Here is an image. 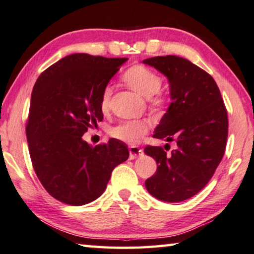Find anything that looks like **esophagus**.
Returning a JSON list of instances; mask_svg holds the SVG:
<instances>
[{"label": "esophagus", "instance_id": "1", "mask_svg": "<svg viewBox=\"0 0 254 254\" xmlns=\"http://www.w3.org/2000/svg\"><path fill=\"white\" fill-rule=\"evenodd\" d=\"M128 151H130V159H131V160L137 158L143 153V150H141L140 148H137V147H130Z\"/></svg>", "mask_w": 254, "mask_h": 254}]
</instances>
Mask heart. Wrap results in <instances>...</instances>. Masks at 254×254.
I'll return each instance as SVG.
<instances>
[{
	"instance_id": "b5f03b06",
	"label": "heart",
	"mask_w": 254,
	"mask_h": 254,
	"mask_svg": "<svg viewBox=\"0 0 254 254\" xmlns=\"http://www.w3.org/2000/svg\"><path fill=\"white\" fill-rule=\"evenodd\" d=\"M122 79L128 87L144 97H151L154 106H161L165 103V95L159 91L161 86V78L156 72L142 65H135L124 72ZM112 88L106 86L101 96V109L106 112L110 107ZM150 128L148 121H126L118 124L111 130V135L122 142L134 144L141 137L147 134Z\"/></svg>"
}]
</instances>
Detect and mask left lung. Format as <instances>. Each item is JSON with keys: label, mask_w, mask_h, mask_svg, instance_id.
<instances>
[{"label": "left lung", "mask_w": 254, "mask_h": 254, "mask_svg": "<svg viewBox=\"0 0 254 254\" xmlns=\"http://www.w3.org/2000/svg\"><path fill=\"white\" fill-rule=\"evenodd\" d=\"M143 64L165 75L170 87L171 103L153 137L177 144L170 154L145 147L158 165L145 188L158 199L178 203L200 191L220 165L229 130L226 107L213 77L189 60L169 55Z\"/></svg>", "instance_id": "1"}]
</instances>
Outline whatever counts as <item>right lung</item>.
Masks as SVG:
<instances>
[{"label": "right lung", "instance_id": "1", "mask_svg": "<svg viewBox=\"0 0 254 254\" xmlns=\"http://www.w3.org/2000/svg\"><path fill=\"white\" fill-rule=\"evenodd\" d=\"M127 60L72 54L41 72L33 86L25 127L30 157L42 186L59 201L95 200L128 158L121 141L92 147L83 139L103 120V89Z\"/></svg>", "mask_w": 254, "mask_h": 254}]
</instances>
